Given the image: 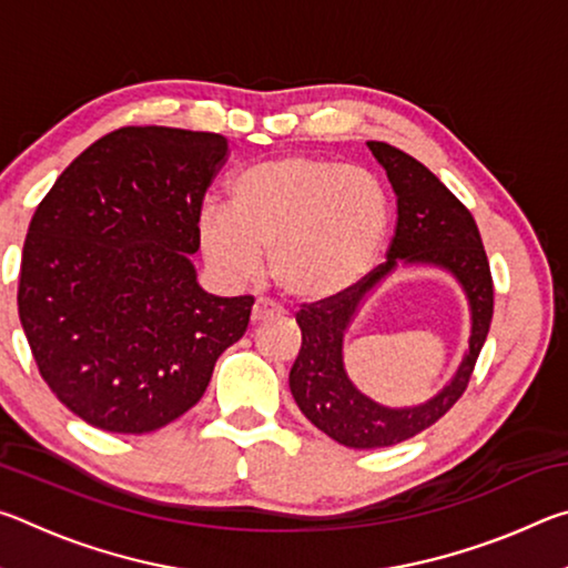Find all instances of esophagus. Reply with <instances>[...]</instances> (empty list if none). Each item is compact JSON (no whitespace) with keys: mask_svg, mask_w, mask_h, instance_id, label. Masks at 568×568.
<instances>
[{"mask_svg":"<svg viewBox=\"0 0 568 568\" xmlns=\"http://www.w3.org/2000/svg\"><path fill=\"white\" fill-rule=\"evenodd\" d=\"M275 315H281V307L267 303L261 297V301H255V305H253V315H250V321H253V325H257V323H265V321L275 318Z\"/></svg>","mask_w":568,"mask_h":568,"instance_id":"obj_1","label":"esophagus"}]
</instances>
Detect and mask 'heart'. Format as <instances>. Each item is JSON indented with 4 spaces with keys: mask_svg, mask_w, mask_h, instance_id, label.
Masks as SVG:
<instances>
[{
    "mask_svg": "<svg viewBox=\"0 0 568 568\" xmlns=\"http://www.w3.org/2000/svg\"><path fill=\"white\" fill-rule=\"evenodd\" d=\"M388 233V197L358 165L285 155L247 168L230 185V210L210 205L197 243L220 281L271 275L285 295L323 301L371 271Z\"/></svg>",
    "mask_w": 568,
    "mask_h": 568,
    "instance_id": "b5f03b06",
    "label": "heart"
}]
</instances>
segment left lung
<instances>
[{"label": "left lung", "mask_w": 568, "mask_h": 568, "mask_svg": "<svg viewBox=\"0 0 568 568\" xmlns=\"http://www.w3.org/2000/svg\"><path fill=\"white\" fill-rule=\"evenodd\" d=\"M373 158L386 170L396 192L398 220L386 263L338 295L303 303L295 315L301 325V353L291 368V393L305 418L348 448H386L408 440L446 416L464 396L494 318L491 267L474 215L416 158L388 145L368 142ZM403 262L434 264L457 277L471 311L469 351L457 376L420 407H381L354 388L344 373L342 338L367 295Z\"/></svg>", "instance_id": "left-lung-1"}]
</instances>
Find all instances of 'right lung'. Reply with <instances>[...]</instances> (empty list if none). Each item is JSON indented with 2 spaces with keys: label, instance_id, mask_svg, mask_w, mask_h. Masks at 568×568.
Returning a JSON list of instances; mask_svg holds the SVG:
<instances>
[{
  "label": "right lung",
  "instance_id": "obj_1",
  "mask_svg": "<svg viewBox=\"0 0 568 568\" xmlns=\"http://www.w3.org/2000/svg\"><path fill=\"white\" fill-rule=\"evenodd\" d=\"M227 160L215 132L120 128L72 160L27 230L19 321L74 416L150 434L203 398L253 297L197 283L203 197Z\"/></svg>",
  "mask_w": 568,
  "mask_h": 568
}]
</instances>
